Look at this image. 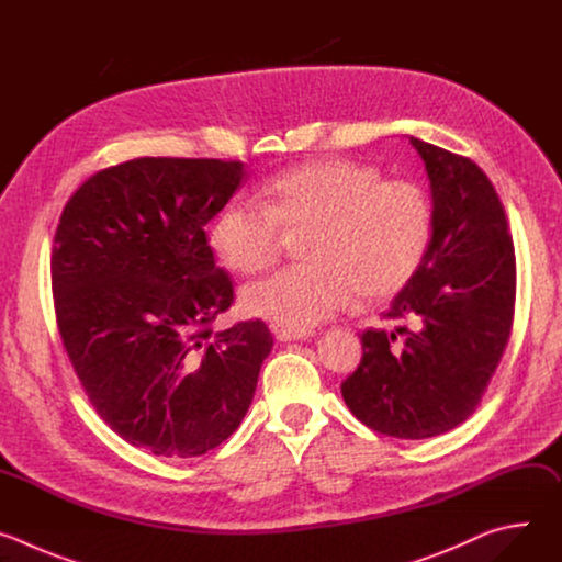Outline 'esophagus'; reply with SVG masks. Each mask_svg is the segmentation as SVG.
Listing matches in <instances>:
<instances>
[{"instance_id":"obj_1","label":"esophagus","mask_w":562,"mask_h":562,"mask_svg":"<svg viewBox=\"0 0 562 562\" xmlns=\"http://www.w3.org/2000/svg\"><path fill=\"white\" fill-rule=\"evenodd\" d=\"M308 338H311V334H306V331H286V329L276 331L278 342H293V340H308Z\"/></svg>"}]
</instances>
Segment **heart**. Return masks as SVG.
I'll return each instance as SVG.
<instances>
[{
    "instance_id": "b5f03b06",
    "label": "heart",
    "mask_w": 562,
    "mask_h": 562,
    "mask_svg": "<svg viewBox=\"0 0 562 562\" xmlns=\"http://www.w3.org/2000/svg\"><path fill=\"white\" fill-rule=\"evenodd\" d=\"M260 204L231 202L209 228V247L235 273L273 267L284 235H306V262L239 293L247 315L286 331H308L345 308L358 291L364 300L397 293L423 267L434 237L427 191L386 180L369 165L325 159L289 169L260 189Z\"/></svg>"
}]
</instances>
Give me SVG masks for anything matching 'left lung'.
I'll return each mask as SVG.
<instances>
[{
  "label": "left lung",
  "instance_id": "left-lung-1",
  "mask_svg": "<svg viewBox=\"0 0 562 562\" xmlns=\"http://www.w3.org/2000/svg\"><path fill=\"white\" fill-rule=\"evenodd\" d=\"M409 144L429 178L434 237L384 317L412 329L364 331L362 360L342 382V397L369 429L423 440L458 427L483 397L512 334L516 256L483 169L418 137L409 135Z\"/></svg>",
  "mask_w": 562,
  "mask_h": 562
}]
</instances>
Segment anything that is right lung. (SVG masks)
I'll return each mask as SVG.
<instances>
[{
	"mask_svg": "<svg viewBox=\"0 0 562 562\" xmlns=\"http://www.w3.org/2000/svg\"><path fill=\"white\" fill-rule=\"evenodd\" d=\"M243 162L137 157L66 202L50 260L57 325L93 407L133 447L193 458L247 416L273 338L262 319L213 331L233 302L206 222Z\"/></svg>",
	"mask_w": 562,
	"mask_h": 562,
	"instance_id": "obj_1",
	"label": "right lung"
}]
</instances>
